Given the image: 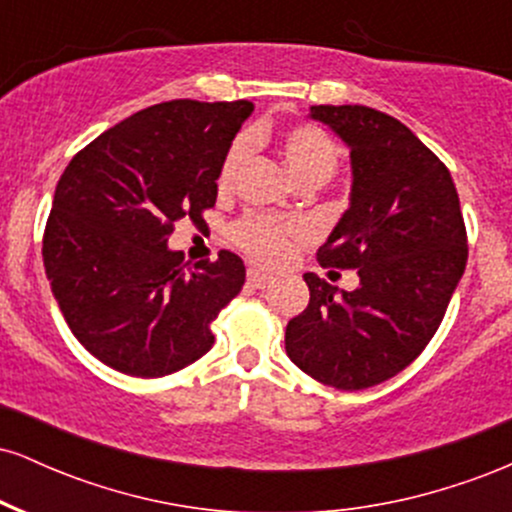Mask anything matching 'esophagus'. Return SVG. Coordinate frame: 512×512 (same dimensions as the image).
<instances>
[{"label":"esophagus","mask_w":512,"mask_h":512,"mask_svg":"<svg viewBox=\"0 0 512 512\" xmlns=\"http://www.w3.org/2000/svg\"><path fill=\"white\" fill-rule=\"evenodd\" d=\"M272 279H274V276L262 272V269H248V281L252 286H255V289H264V286L272 284Z\"/></svg>","instance_id":"esophagus-1"}]
</instances>
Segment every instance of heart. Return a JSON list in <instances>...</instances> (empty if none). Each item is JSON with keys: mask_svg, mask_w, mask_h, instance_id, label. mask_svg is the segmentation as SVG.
Here are the masks:
<instances>
[{"mask_svg": "<svg viewBox=\"0 0 512 512\" xmlns=\"http://www.w3.org/2000/svg\"><path fill=\"white\" fill-rule=\"evenodd\" d=\"M252 149V137H238L228 146L219 168V187L228 190L236 180L238 170L248 161ZM279 151L286 166L298 180L315 182L322 185L332 178L339 163V146L325 129L315 125H296L289 127L279 137ZM308 236L303 223L298 221H276L269 216H245L238 223H233L231 238L236 240L248 255L255 260L276 264L284 262L291 255V248Z\"/></svg>", "mask_w": 512, "mask_h": 512, "instance_id": "1", "label": "heart"}]
</instances>
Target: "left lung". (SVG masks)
Here are the masks:
<instances>
[{"instance_id": "left-lung-1", "label": "left lung", "mask_w": 512, "mask_h": 512, "mask_svg": "<svg viewBox=\"0 0 512 512\" xmlns=\"http://www.w3.org/2000/svg\"><path fill=\"white\" fill-rule=\"evenodd\" d=\"M351 151V195L322 267L356 269L342 291L303 274L310 303L286 325V354L317 383L366 390L414 361L467 264V231L450 170L407 125L366 105H313Z\"/></svg>"}]
</instances>
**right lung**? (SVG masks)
<instances>
[{
  "instance_id": "right-lung-1",
  "label": "right lung",
  "mask_w": 512,
  "mask_h": 512,
  "mask_svg": "<svg viewBox=\"0 0 512 512\" xmlns=\"http://www.w3.org/2000/svg\"><path fill=\"white\" fill-rule=\"evenodd\" d=\"M250 101H168L81 149L57 182L43 238L55 301L105 366L163 378L214 346L211 322L238 296L245 264L221 250L185 272L168 238L216 204L223 156Z\"/></svg>"
}]
</instances>
